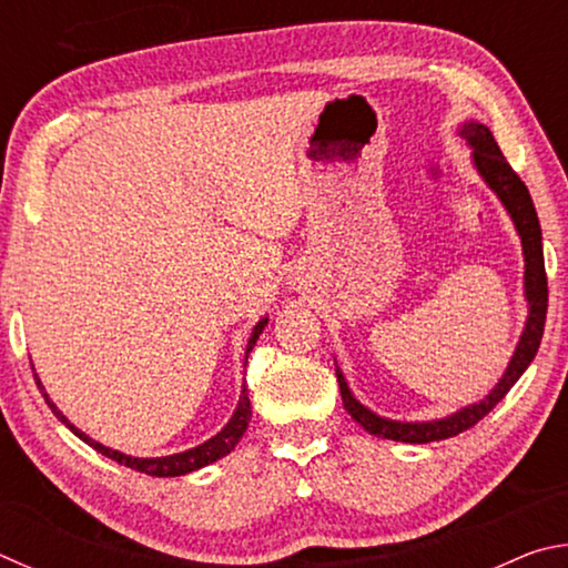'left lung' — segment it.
Listing matches in <instances>:
<instances>
[{
    "instance_id": "left-lung-1",
    "label": "left lung",
    "mask_w": 568,
    "mask_h": 568,
    "mask_svg": "<svg viewBox=\"0 0 568 568\" xmlns=\"http://www.w3.org/2000/svg\"><path fill=\"white\" fill-rule=\"evenodd\" d=\"M458 134L466 140V145L474 150L470 152V160H474V168L486 182L488 190L501 200L506 207L508 217L521 240L524 250V297L528 305V315L521 331V338L516 343V351L508 361L504 376L498 378L496 386L491 388L486 398L478 403H470L456 413H450L446 418L436 420H393L383 418L371 408H365L363 403L353 396L348 388V381H345L343 371L335 365V376H338L343 406L351 413L355 423L368 430V434L388 440H400V444H430V440H444L450 436H458L468 430L470 426L491 413L496 403L501 400L508 390L514 388V383L524 376V371L531 365L536 358L538 345H541L544 335V323H546V307H549V287H546V267H544V245H541V225H538V215L534 207V200L528 195L526 185L521 178L516 175L508 165L501 148L496 145L491 130L486 124L476 120H468L458 128Z\"/></svg>"
}]
</instances>
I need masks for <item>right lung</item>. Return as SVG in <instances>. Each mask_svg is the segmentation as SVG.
<instances>
[{"label":"right lung","instance_id":"1","mask_svg":"<svg viewBox=\"0 0 568 568\" xmlns=\"http://www.w3.org/2000/svg\"><path fill=\"white\" fill-rule=\"evenodd\" d=\"M265 325H267V318H261V321L255 323L253 333H250V338H247V348H245V363H247V355H250V351L255 348L257 338H261V333L265 331ZM34 378H37V373H34ZM37 386H40V390L44 393L47 406L52 408L54 416L60 418V420L64 423V426L70 428L77 438H82L84 444H88V446H92L94 450H98V454L108 456V458H112V460H118V464L128 466V468L140 470V474H148V476H162V478L192 474V470L205 468V466H210V464H215V460H220L223 456H227L230 450H233V448L240 444V438H243V434L247 430V423H250V418H253V408H250L247 388L243 386V393H240V400H237V406H235L233 418H230V420L225 423V428H223V430H217V434H215L213 438H207L205 444H200V446H195V448L182 450V454H172V456H160V458H134V456L122 454V450H114V448L102 446L100 440H92L88 434H84V430L77 428L74 423H70V418H67L64 413L54 406V403L50 400V396H47V390H44V386H42V381H40V378H37Z\"/></svg>","mask_w":568,"mask_h":568}]
</instances>
